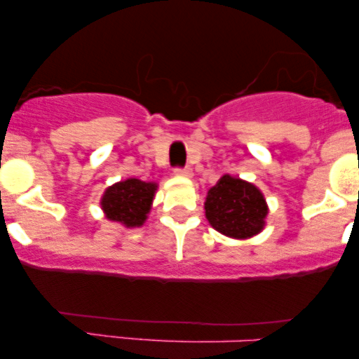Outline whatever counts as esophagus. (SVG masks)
<instances>
[{
  "mask_svg": "<svg viewBox=\"0 0 359 359\" xmlns=\"http://www.w3.org/2000/svg\"><path fill=\"white\" fill-rule=\"evenodd\" d=\"M174 174L177 177H192V168L191 167H184V168H174Z\"/></svg>",
  "mask_w": 359,
  "mask_h": 359,
  "instance_id": "esophagus-1",
  "label": "esophagus"
}]
</instances>
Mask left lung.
Instances as JSON below:
<instances>
[{"label": "left lung", "mask_w": 359, "mask_h": 359, "mask_svg": "<svg viewBox=\"0 0 359 359\" xmlns=\"http://www.w3.org/2000/svg\"><path fill=\"white\" fill-rule=\"evenodd\" d=\"M204 209L209 224L234 240L258 234L269 214V205L257 185L228 174L209 189Z\"/></svg>", "instance_id": "8db88e82"}]
</instances>
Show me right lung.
<instances>
[{"instance_id":"add662e5","label":"right lung","mask_w":359,"mask_h":359,"mask_svg":"<svg viewBox=\"0 0 359 359\" xmlns=\"http://www.w3.org/2000/svg\"><path fill=\"white\" fill-rule=\"evenodd\" d=\"M156 191L155 182L126 179L104 191L101 208L109 221L121 222L126 228H140L147 221Z\"/></svg>"}]
</instances>
